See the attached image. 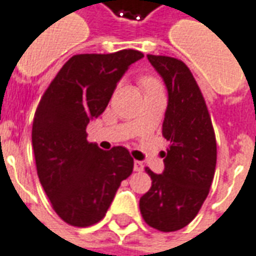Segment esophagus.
Here are the masks:
<instances>
[{
  "label": "esophagus",
  "mask_w": 256,
  "mask_h": 256,
  "mask_svg": "<svg viewBox=\"0 0 256 256\" xmlns=\"http://www.w3.org/2000/svg\"><path fill=\"white\" fill-rule=\"evenodd\" d=\"M142 170H144V164L138 160L134 162V172H142Z\"/></svg>",
  "instance_id": "obj_1"
}]
</instances>
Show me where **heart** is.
<instances>
[{
	"instance_id": "obj_1",
	"label": "heart",
	"mask_w": 256,
	"mask_h": 256,
	"mask_svg": "<svg viewBox=\"0 0 256 256\" xmlns=\"http://www.w3.org/2000/svg\"><path fill=\"white\" fill-rule=\"evenodd\" d=\"M155 84H158V82H156V80H154L152 78L142 79V86H144V88H150V86H155Z\"/></svg>"
}]
</instances>
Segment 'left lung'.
<instances>
[{
  "label": "left lung",
  "mask_w": 256,
  "mask_h": 256,
  "mask_svg": "<svg viewBox=\"0 0 256 256\" xmlns=\"http://www.w3.org/2000/svg\"><path fill=\"white\" fill-rule=\"evenodd\" d=\"M148 60L167 89L162 133L170 146L162 152V174L145 168L152 186L140 198V210L150 226L174 232L198 215L208 194L216 164V142L206 101L189 68L167 56L148 54Z\"/></svg>",
  "instance_id": "left-lung-1"
}]
</instances>
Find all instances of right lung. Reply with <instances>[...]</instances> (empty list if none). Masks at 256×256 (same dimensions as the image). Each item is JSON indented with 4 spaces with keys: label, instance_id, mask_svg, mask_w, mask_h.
I'll use <instances>...</instances> for the list:
<instances>
[{
    "label": "right lung",
    "instance_id": "add662e5",
    "mask_svg": "<svg viewBox=\"0 0 256 256\" xmlns=\"http://www.w3.org/2000/svg\"><path fill=\"white\" fill-rule=\"evenodd\" d=\"M144 54L124 49L76 54L42 96L32 123L38 178L58 215L70 225L90 226L106 215L120 182L133 172L123 146L102 150L86 128L104 112L118 82Z\"/></svg>",
    "mask_w": 256,
    "mask_h": 256
}]
</instances>
